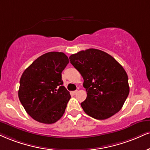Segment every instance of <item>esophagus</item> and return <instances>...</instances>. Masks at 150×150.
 I'll return each mask as SVG.
<instances>
[{"instance_id": "34e87169", "label": "esophagus", "mask_w": 150, "mask_h": 150, "mask_svg": "<svg viewBox=\"0 0 150 150\" xmlns=\"http://www.w3.org/2000/svg\"><path fill=\"white\" fill-rule=\"evenodd\" d=\"M77 91H77V90H75V91H72V93H73V95H75V94H76V93H77Z\"/></svg>"}]
</instances>
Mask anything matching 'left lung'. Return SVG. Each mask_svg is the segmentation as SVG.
I'll list each match as a JSON object with an SVG mask.
<instances>
[{"instance_id": "1", "label": "left lung", "mask_w": 150, "mask_h": 150, "mask_svg": "<svg viewBox=\"0 0 150 150\" xmlns=\"http://www.w3.org/2000/svg\"><path fill=\"white\" fill-rule=\"evenodd\" d=\"M69 59L84 79L87 96L81 106L86 114L105 120L118 112L129 93L124 68L112 56L96 49L82 50Z\"/></svg>"}]
</instances>
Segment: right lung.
I'll list each match as a JSON object with an SVG mask.
<instances>
[{
	"instance_id": "right-lung-1",
	"label": "right lung",
	"mask_w": 150,
	"mask_h": 150,
	"mask_svg": "<svg viewBox=\"0 0 150 150\" xmlns=\"http://www.w3.org/2000/svg\"><path fill=\"white\" fill-rule=\"evenodd\" d=\"M68 63L64 53L50 52L35 59L21 75L19 100L37 122L54 124L64 114L70 95L63 86L61 73Z\"/></svg>"
}]
</instances>
